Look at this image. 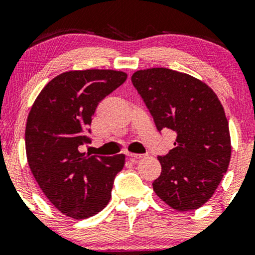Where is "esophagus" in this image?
Masks as SVG:
<instances>
[{
    "mask_svg": "<svg viewBox=\"0 0 255 255\" xmlns=\"http://www.w3.org/2000/svg\"><path fill=\"white\" fill-rule=\"evenodd\" d=\"M128 158H129L130 160H134V159H140V158L145 157V154H137V153H127Z\"/></svg>",
    "mask_w": 255,
    "mask_h": 255,
    "instance_id": "1",
    "label": "esophagus"
}]
</instances>
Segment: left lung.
<instances>
[{
	"label": "left lung",
	"instance_id": "1",
	"mask_svg": "<svg viewBox=\"0 0 255 255\" xmlns=\"http://www.w3.org/2000/svg\"><path fill=\"white\" fill-rule=\"evenodd\" d=\"M131 83L158 131L176 133L175 147L158 156L156 194L177 211L197 210L212 197L231 156L229 124L216 93L203 81L168 68L137 71Z\"/></svg>",
	"mask_w": 255,
	"mask_h": 255
}]
</instances>
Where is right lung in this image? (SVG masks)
Masks as SVG:
<instances>
[{"label":"right lung","instance_id":"obj_1","mask_svg":"<svg viewBox=\"0 0 255 255\" xmlns=\"http://www.w3.org/2000/svg\"><path fill=\"white\" fill-rule=\"evenodd\" d=\"M124 72L87 69L54 78L32 105L25 131L27 162L45 197L74 219L97 215L111 198L125 154L90 156V126L99 102L121 86Z\"/></svg>","mask_w":255,"mask_h":255}]
</instances>
